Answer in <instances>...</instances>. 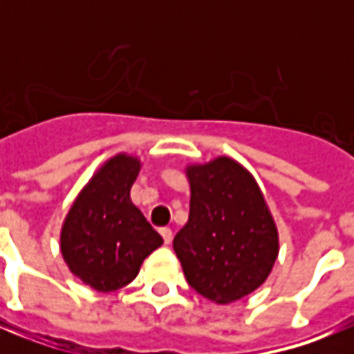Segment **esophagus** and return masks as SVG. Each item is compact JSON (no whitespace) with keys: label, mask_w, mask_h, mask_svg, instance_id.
Returning <instances> with one entry per match:
<instances>
[{"label":"esophagus","mask_w":354,"mask_h":354,"mask_svg":"<svg viewBox=\"0 0 354 354\" xmlns=\"http://www.w3.org/2000/svg\"><path fill=\"white\" fill-rule=\"evenodd\" d=\"M160 233H161V236H163L165 244H171V242H172V230H171V227H161Z\"/></svg>","instance_id":"esophagus-1"}]
</instances>
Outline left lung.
<instances>
[{
    "mask_svg": "<svg viewBox=\"0 0 354 354\" xmlns=\"http://www.w3.org/2000/svg\"><path fill=\"white\" fill-rule=\"evenodd\" d=\"M191 207L174 236L185 279L200 296L232 303L272 272L279 236L253 176L232 158L187 167Z\"/></svg>",
    "mask_w": 354,
    "mask_h": 354,
    "instance_id": "obj_1",
    "label": "left lung"
}]
</instances>
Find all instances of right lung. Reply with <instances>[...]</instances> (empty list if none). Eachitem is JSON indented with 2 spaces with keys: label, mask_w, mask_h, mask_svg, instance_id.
I'll return each instance as SVG.
<instances>
[{
  "label": "right lung",
  "mask_w": 354,
  "mask_h": 354,
  "mask_svg": "<svg viewBox=\"0 0 354 354\" xmlns=\"http://www.w3.org/2000/svg\"><path fill=\"white\" fill-rule=\"evenodd\" d=\"M139 167L138 158L127 154L108 160L80 191L64 221V261L79 279L99 292L128 285L145 259L163 244L130 200Z\"/></svg>",
  "instance_id": "1"
}]
</instances>
